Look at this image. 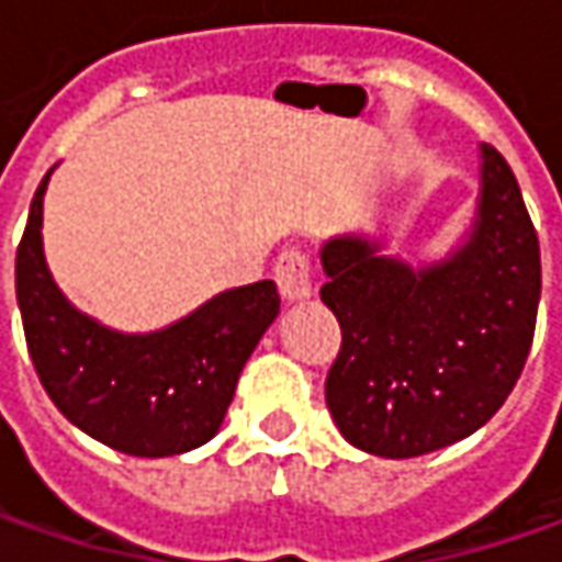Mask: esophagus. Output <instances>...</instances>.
<instances>
[{
	"mask_svg": "<svg viewBox=\"0 0 562 562\" xmlns=\"http://www.w3.org/2000/svg\"><path fill=\"white\" fill-rule=\"evenodd\" d=\"M310 256L300 252V249H284L274 262V281H278V291L288 303L296 300H310L313 296V278H310Z\"/></svg>",
	"mask_w": 562,
	"mask_h": 562,
	"instance_id": "1",
	"label": "esophagus"
}]
</instances>
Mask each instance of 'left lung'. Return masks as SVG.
<instances>
[{"label": "left lung", "mask_w": 562, "mask_h": 562, "mask_svg": "<svg viewBox=\"0 0 562 562\" xmlns=\"http://www.w3.org/2000/svg\"><path fill=\"white\" fill-rule=\"evenodd\" d=\"M472 227L443 259L409 266L384 240L322 244V303L340 322L325 400L347 441L409 460L479 431L529 357L541 249L504 156L482 143Z\"/></svg>", "instance_id": "8db88e82"}]
</instances>
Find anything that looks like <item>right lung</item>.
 I'll list each match as a JSON object with an SVG mask.
<instances>
[{
    "mask_svg": "<svg viewBox=\"0 0 562 562\" xmlns=\"http://www.w3.org/2000/svg\"><path fill=\"white\" fill-rule=\"evenodd\" d=\"M49 175L33 193L14 259L18 310L46 394L83 435L131 457H175L212 441L249 353L281 310L274 281L215 293L159 331H115L80 313L46 266Z\"/></svg>",
    "mask_w": 562,
    "mask_h": 562,
    "instance_id": "1",
    "label": "right lung"
}]
</instances>
